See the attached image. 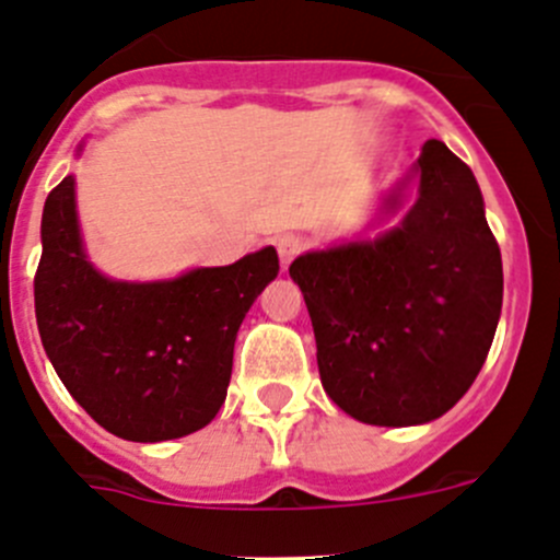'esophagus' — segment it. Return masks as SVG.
Returning a JSON list of instances; mask_svg holds the SVG:
<instances>
[{"mask_svg":"<svg viewBox=\"0 0 560 560\" xmlns=\"http://www.w3.org/2000/svg\"><path fill=\"white\" fill-rule=\"evenodd\" d=\"M279 254H281V262H284V268H287V265H290L292 259H295L298 244H295V241H284V244L279 246Z\"/></svg>","mask_w":560,"mask_h":560,"instance_id":"1","label":"esophagus"}]
</instances>
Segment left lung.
Masks as SVG:
<instances>
[{"label": "left lung", "instance_id": "left-lung-1", "mask_svg": "<svg viewBox=\"0 0 560 560\" xmlns=\"http://www.w3.org/2000/svg\"><path fill=\"white\" fill-rule=\"evenodd\" d=\"M417 165L420 197L400 228L290 265L322 387L369 425H420L453 409L488 358L504 298L474 173L442 140H428Z\"/></svg>", "mask_w": 560, "mask_h": 560}]
</instances>
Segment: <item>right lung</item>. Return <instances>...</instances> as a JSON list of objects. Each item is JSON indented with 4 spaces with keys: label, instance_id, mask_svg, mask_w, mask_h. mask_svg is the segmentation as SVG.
Returning a JSON list of instances; mask_svg holds the SVG:
<instances>
[{
    "label": "right lung",
    "instance_id": "right-lung-1",
    "mask_svg": "<svg viewBox=\"0 0 560 560\" xmlns=\"http://www.w3.org/2000/svg\"><path fill=\"white\" fill-rule=\"evenodd\" d=\"M276 273L279 254L268 246L160 284L103 279L83 257L67 175L43 208L37 330L94 422L129 442H165L200 431L222 409L238 327Z\"/></svg>",
    "mask_w": 560,
    "mask_h": 560
}]
</instances>
